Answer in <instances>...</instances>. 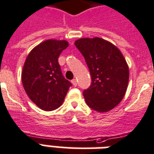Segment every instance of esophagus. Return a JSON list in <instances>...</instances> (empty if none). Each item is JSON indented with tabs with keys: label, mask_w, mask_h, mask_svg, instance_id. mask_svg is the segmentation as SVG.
Instances as JSON below:
<instances>
[{
	"label": "esophagus",
	"mask_w": 154,
	"mask_h": 154,
	"mask_svg": "<svg viewBox=\"0 0 154 154\" xmlns=\"http://www.w3.org/2000/svg\"><path fill=\"white\" fill-rule=\"evenodd\" d=\"M71 83H72L73 86H75V87H76V86H77V80H76L75 79H72V80H71Z\"/></svg>",
	"instance_id": "obj_1"
}]
</instances>
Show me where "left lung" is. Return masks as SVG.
Returning a JSON list of instances; mask_svg holds the SVG:
<instances>
[{
	"label": "left lung",
	"instance_id": "1",
	"mask_svg": "<svg viewBox=\"0 0 154 154\" xmlns=\"http://www.w3.org/2000/svg\"><path fill=\"white\" fill-rule=\"evenodd\" d=\"M75 45L85 58L91 76L90 88L83 91L91 108L106 112L117 106L128 88L129 70L119 49L100 38H83Z\"/></svg>",
	"mask_w": 154,
	"mask_h": 154
}]
</instances>
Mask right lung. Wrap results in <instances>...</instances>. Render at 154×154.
Wrapping results in <instances>:
<instances>
[{
    "instance_id": "obj_1",
    "label": "right lung",
    "mask_w": 154,
    "mask_h": 154,
    "mask_svg": "<svg viewBox=\"0 0 154 154\" xmlns=\"http://www.w3.org/2000/svg\"><path fill=\"white\" fill-rule=\"evenodd\" d=\"M68 46L66 40H46L29 52L24 63V89L29 98L44 111L59 108L71 86L63 75L58 62L62 51Z\"/></svg>"
}]
</instances>
